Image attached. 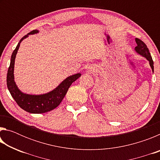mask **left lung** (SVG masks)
<instances>
[{
  "label": "left lung",
  "mask_w": 160,
  "mask_h": 160,
  "mask_svg": "<svg viewBox=\"0 0 160 160\" xmlns=\"http://www.w3.org/2000/svg\"><path fill=\"white\" fill-rule=\"evenodd\" d=\"M135 42H136V44H137V47H135V51H136L138 53H139L140 55L144 56L148 61H149V62H150V66L153 72L154 63H153L152 58V56L150 55V53L149 52V49L147 47V46H146V44L142 41V40L138 39V38H135Z\"/></svg>",
  "instance_id": "1"
}]
</instances>
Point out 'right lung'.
Segmentation results:
<instances>
[{"label": "right lung", "mask_w": 160, "mask_h": 160, "mask_svg": "<svg viewBox=\"0 0 160 160\" xmlns=\"http://www.w3.org/2000/svg\"><path fill=\"white\" fill-rule=\"evenodd\" d=\"M39 31L35 29V30L30 32L22 38L12 53L10 64L7 73V86L12 98L17 102L19 107L23 110L31 113H42L48 112L57 107L64 98L70 86L81 76L80 73L70 75L66 79H65L53 90L51 91L48 93L40 94V95H32V94H25L19 90L15 82L14 74H13L16 54H17L18 50L20 47L21 42L28 37V35L36 34Z\"/></svg>", "instance_id": "right-lung-1"}]
</instances>
